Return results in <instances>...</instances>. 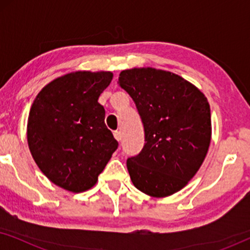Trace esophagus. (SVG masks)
I'll list each match as a JSON object with an SVG mask.
<instances>
[{"mask_svg":"<svg viewBox=\"0 0 250 250\" xmlns=\"http://www.w3.org/2000/svg\"><path fill=\"white\" fill-rule=\"evenodd\" d=\"M114 136H115V139L117 140V141H121V140H122V133L119 132V131H115L114 132Z\"/></svg>","mask_w":250,"mask_h":250,"instance_id":"34e87169","label":"esophagus"}]
</instances>
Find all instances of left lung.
<instances>
[{"mask_svg": "<svg viewBox=\"0 0 250 250\" xmlns=\"http://www.w3.org/2000/svg\"><path fill=\"white\" fill-rule=\"evenodd\" d=\"M118 83L134 100L145 126L142 151L127 159L132 182L150 197L174 194L206 158L211 139L207 98L179 75L151 67L123 70Z\"/></svg>", "mask_w": 250, "mask_h": 250, "instance_id": "obj_1", "label": "left lung"}]
</instances>
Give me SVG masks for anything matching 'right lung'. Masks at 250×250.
Segmentation results:
<instances>
[{"instance_id":"1","label":"right lung","mask_w":250,"mask_h":250,"mask_svg":"<svg viewBox=\"0 0 250 250\" xmlns=\"http://www.w3.org/2000/svg\"><path fill=\"white\" fill-rule=\"evenodd\" d=\"M112 76L111 71L66 74L46 84L30 108V153L51 182L70 192L94 187L118 146L98 102Z\"/></svg>"}]
</instances>
